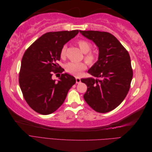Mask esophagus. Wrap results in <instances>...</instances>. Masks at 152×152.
Listing matches in <instances>:
<instances>
[{
  "instance_id": "obj_1",
  "label": "esophagus",
  "mask_w": 152,
  "mask_h": 152,
  "mask_svg": "<svg viewBox=\"0 0 152 152\" xmlns=\"http://www.w3.org/2000/svg\"><path fill=\"white\" fill-rule=\"evenodd\" d=\"M76 83L77 84H79V83H80V82H81V80H80V79L79 77H76Z\"/></svg>"
}]
</instances>
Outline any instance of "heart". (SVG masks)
Listing matches in <instances>:
<instances>
[{
	"label": "heart",
	"instance_id": "b5f03b06",
	"mask_svg": "<svg viewBox=\"0 0 152 152\" xmlns=\"http://www.w3.org/2000/svg\"><path fill=\"white\" fill-rule=\"evenodd\" d=\"M77 44L80 50L84 54V60L89 65H93L98 59V54L94 51H92V44L89 41L84 39H80L77 41ZM66 45H64L60 51L61 58H64L66 56ZM86 68V65L84 62H73L71 61L66 64L65 70L66 72L72 75H78L79 73Z\"/></svg>",
	"mask_w": 152,
	"mask_h": 152
}]
</instances>
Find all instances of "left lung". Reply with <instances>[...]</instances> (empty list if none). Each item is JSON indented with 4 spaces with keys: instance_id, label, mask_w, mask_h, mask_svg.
<instances>
[{
    "instance_id": "8db88e82",
    "label": "left lung",
    "mask_w": 152,
    "mask_h": 152,
    "mask_svg": "<svg viewBox=\"0 0 152 152\" xmlns=\"http://www.w3.org/2000/svg\"><path fill=\"white\" fill-rule=\"evenodd\" d=\"M80 32L93 40L99 49L98 60L88 70L96 79H81L87 86L84 98L96 112H110L123 102L129 91L133 76L129 54L115 37L108 32Z\"/></svg>"
}]
</instances>
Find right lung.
Segmentation results:
<instances>
[{"instance_id": "obj_1", "label": "right lung", "mask_w": 152, "mask_h": 152, "mask_svg": "<svg viewBox=\"0 0 152 152\" xmlns=\"http://www.w3.org/2000/svg\"><path fill=\"white\" fill-rule=\"evenodd\" d=\"M79 33V30L48 32L26 50L21 60L19 84L23 97L34 111L42 115L54 112L61 107L68 92L76 82L74 77L62 73L58 61L62 47ZM60 72V80L52 79Z\"/></svg>"}]
</instances>
